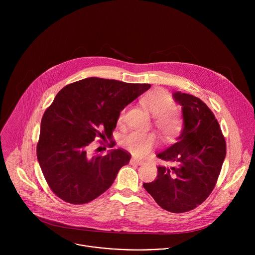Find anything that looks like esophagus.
Returning a JSON list of instances; mask_svg holds the SVG:
<instances>
[{
	"label": "esophagus",
	"instance_id": "esophagus-1",
	"mask_svg": "<svg viewBox=\"0 0 255 255\" xmlns=\"http://www.w3.org/2000/svg\"><path fill=\"white\" fill-rule=\"evenodd\" d=\"M130 163L131 164H134V165H142L144 162L143 161H141V160H137V159H131L130 160Z\"/></svg>",
	"mask_w": 255,
	"mask_h": 255
}]
</instances>
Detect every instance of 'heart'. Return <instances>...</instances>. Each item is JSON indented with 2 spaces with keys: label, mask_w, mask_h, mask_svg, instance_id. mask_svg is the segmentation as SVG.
<instances>
[{
  "label": "heart",
  "mask_w": 255,
  "mask_h": 255,
  "mask_svg": "<svg viewBox=\"0 0 255 255\" xmlns=\"http://www.w3.org/2000/svg\"><path fill=\"white\" fill-rule=\"evenodd\" d=\"M141 104L146 111L153 115L154 125L164 139H172L183 128V118L177 109L173 108L174 101L170 94L163 89H153L145 94ZM125 111L122 110L117 118L121 124ZM155 135L151 132L134 131L125 135L121 140L123 148L135 157H143L153 148Z\"/></svg>",
  "instance_id": "1"
}]
</instances>
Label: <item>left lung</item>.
Instances as JSON below:
<instances>
[{
  "label": "left lung",
  "instance_id": "1",
  "mask_svg": "<svg viewBox=\"0 0 255 255\" xmlns=\"http://www.w3.org/2000/svg\"><path fill=\"white\" fill-rule=\"evenodd\" d=\"M173 99L183 107L184 128L175 143L156 156L176 165L157 166V178L143 187L162 209L185 213L201 205L215 188L226 156V142L202 100L180 92H175Z\"/></svg>",
  "mask_w": 255,
  "mask_h": 255
}]
</instances>
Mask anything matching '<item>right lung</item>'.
Returning <instances> with one entry per match:
<instances>
[{
	"instance_id": "add662e5",
	"label": "right lung",
	"mask_w": 255,
	"mask_h": 255,
	"mask_svg": "<svg viewBox=\"0 0 255 255\" xmlns=\"http://www.w3.org/2000/svg\"><path fill=\"white\" fill-rule=\"evenodd\" d=\"M150 88L116 80L88 78L65 86L41 120L37 159L51 191L66 203H89L112 186L131 154L112 149L89 154L95 138L111 139L123 109ZM110 147L114 141L108 143Z\"/></svg>"
}]
</instances>
